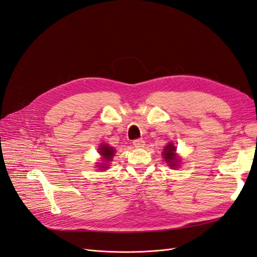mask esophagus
Returning <instances> with one entry per match:
<instances>
[{
  "instance_id": "34e87169",
  "label": "esophagus",
  "mask_w": 257,
  "mask_h": 257,
  "mask_svg": "<svg viewBox=\"0 0 257 257\" xmlns=\"http://www.w3.org/2000/svg\"><path fill=\"white\" fill-rule=\"evenodd\" d=\"M133 145L135 148H144L145 147V141L144 139H135L133 142Z\"/></svg>"
}]
</instances>
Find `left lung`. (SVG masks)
<instances>
[{"label":"left lung","mask_w":257,"mask_h":257,"mask_svg":"<svg viewBox=\"0 0 257 257\" xmlns=\"http://www.w3.org/2000/svg\"><path fill=\"white\" fill-rule=\"evenodd\" d=\"M175 151H176V147L172 143H170L165 147L164 152H163L165 161L168 163L169 166H172V167H176L178 165V161H179V159H177V155H176Z\"/></svg>","instance_id":"1"}]
</instances>
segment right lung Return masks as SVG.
Segmentation results:
<instances>
[{"label":"right lung","mask_w":257,"mask_h":257,"mask_svg":"<svg viewBox=\"0 0 257 257\" xmlns=\"http://www.w3.org/2000/svg\"><path fill=\"white\" fill-rule=\"evenodd\" d=\"M99 153L103 158H105V160L110 161L111 158L114 155V150H113V148H111V147H108L106 145H102L99 148ZM100 167L106 168L104 166H100Z\"/></svg>","instance_id":"right-lung-1"}]
</instances>
